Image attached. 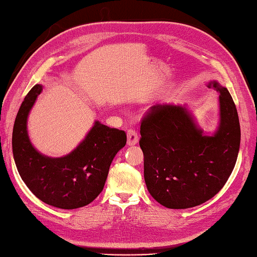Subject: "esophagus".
<instances>
[{
	"instance_id": "34e87169",
	"label": "esophagus",
	"mask_w": 257,
	"mask_h": 257,
	"mask_svg": "<svg viewBox=\"0 0 257 257\" xmlns=\"http://www.w3.org/2000/svg\"><path fill=\"white\" fill-rule=\"evenodd\" d=\"M139 142V136L136 130L130 128L127 131V145L128 146H134Z\"/></svg>"
}]
</instances>
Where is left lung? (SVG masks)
Listing matches in <instances>:
<instances>
[{"mask_svg": "<svg viewBox=\"0 0 257 257\" xmlns=\"http://www.w3.org/2000/svg\"><path fill=\"white\" fill-rule=\"evenodd\" d=\"M208 88L220 92V121L213 136H204L182 106H152L141 121L147 188L168 209L193 208L212 199L236 165L240 125L235 102L217 81Z\"/></svg>", "mask_w": 257, "mask_h": 257, "instance_id": "1", "label": "left lung"}]
</instances>
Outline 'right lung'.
<instances>
[{
	"mask_svg": "<svg viewBox=\"0 0 257 257\" xmlns=\"http://www.w3.org/2000/svg\"><path fill=\"white\" fill-rule=\"evenodd\" d=\"M42 85L25 97L12 133L13 158L22 181L44 203L60 209L88 205L100 194L112 159L126 145V133L96 121L71 154L51 158L35 149L27 132V118Z\"/></svg>",
	"mask_w": 257,
	"mask_h": 257,
	"instance_id": "1",
	"label": "right lung"
}]
</instances>
